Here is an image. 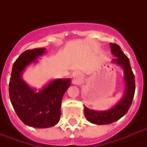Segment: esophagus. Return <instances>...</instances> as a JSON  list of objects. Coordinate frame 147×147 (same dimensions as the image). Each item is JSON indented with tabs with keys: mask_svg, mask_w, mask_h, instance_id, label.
Here are the masks:
<instances>
[{
	"mask_svg": "<svg viewBox=\"0 0 147 147\" xmlns=\"http://www.w3.org/2000/svg\"><path fill=\"white\" fill-rule=\"evenodd\" d=\"M81 77H82V75H81L79 72H75V73L73 74V80H74V82L76 83L78 82V80L80 79Z\"/></svg>",
	"mask_w": 147,
	"mask_h": 147,
	"instance_id": "esophagus-1",
	"label": "esophagus"
}]
</instances>
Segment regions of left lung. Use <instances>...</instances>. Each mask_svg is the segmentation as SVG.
<instances>
[{
	"instance_id": "left-lung-1",
	"label": "left lung",
	"mask_w": 147,
	"mask_h": 147,
	"mask_svg": "<svg viewBox=\"0 0 147 147\" xmlns=\"http://www.w3.org/2000/svg\"><path fill=\"white\" fill-rule=\"evenodd\" d=\"M112 54L117 58L112 60V62L116 63L123 69L124 81H125V92L124 95L114 107L105 111H96L90 110L85 106L84 112L85 116L91 123L101 125L108 124L117 121L124 116L130 105L135 92V79L130 67V61L127 56L121 50L120 46L115 43H110Z\"/></svg>"
}]
</instances>
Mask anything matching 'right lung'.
<instances>
[{
  "instance_id": "1",
  "label": "right lung",
  "mask_w": 147,
  "mask_h": 147,
  "mask_svg": "<svg viewBox=\"0 0 147 147\" xmlns=\"http://www.w3.org/2000/svg\"><path fill=\"white\" fill-rule=\"evenodd\" d=\"M46 48L28 49L22 53L13 65L9 83V95L17 116L26 125L47 128L55 126L61 116L62 97L71 85L70 78L55 79L39 92L31 88L23 79L22 72Z\"/></svg>"
}]
</instances>
